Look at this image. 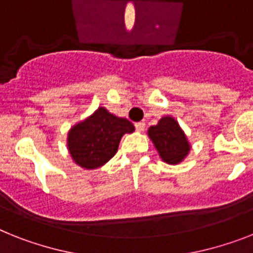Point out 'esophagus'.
Wrapping results in <instances>:
<instances>
[{
  "mask_svg": "<svg viewBox=\"0 0 253 253\" xmlns=\"http://www.w3.org/2000/svg\"><path fill=\"white\" fill-rule=\"evenodd\" d=\"M135 129H137V131H143L145 130V126L146 124L143 122H139V123H135Z\"/></svg>",
  "mask_w": 253,
  "mask_h": 253,
  "instance_id": "esophagus-1",
  "label": "esophagus"
}]
</instances>
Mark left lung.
I'll list each match as a JSON object with an SVG mask.
<instances>
[{
	"mask_svg": "<svg viewBox=\"0 0 253 253\" xmlns=\"http://www.w3.org/2000/svg\"><path fill=\"white\" fill-rule=\"evenodd\" d=\"M150 139L159 152L163 162L178 164L187 156L190 143L176 119L164 116L147 130Z\"/></svg>",
	"mask_w": 253,
	"mask_h": 253,
	"instance_id": "8db88e82",
	"label": "left lung"
}]
</instances>
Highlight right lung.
Masks as SVG:
<instances>
[{
	"label": "right lung",
	"mask_w": 253,
	"mask_h": 253,
	"mask_svg": "<svg viewBox=\"0 0 253 253\" xmlns=\"http://www.w3.org/2000/svg\"><path fill=\"white\" fill-rule=\"evenodd\" d=\"M134 125L129 120L110 114L99 107L68 131V151L77 166L95 169L118 152L119 143L125 133H133Z\"/></svg>",
	"instance_id": "1"
}]
</instances>
